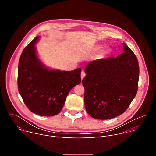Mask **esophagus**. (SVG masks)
I'll list each match as a JSON object with an SVG mask.
<instances>
[{
  "mask_svg": "<svg viewBox=\"0 0 156 156\" xmlns=\"http://www.w3.org/2000/svg\"><path fill=\"white\" fill-rule=\"evenodd\" d=\"M86 76V73L84 71H82L81 73V80L83 79V78Z\"/></svg>",
  "mask_w": 156,
  "mask_h": 156,
  "instance_id": "esophagus-1",
  "label": "esophagus"
}]
</instances>
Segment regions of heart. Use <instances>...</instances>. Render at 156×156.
Here are the masks:
<instances>
[{
  "label": "heart",
  "mask_w": 156,
  "mask_h": 156,
  "mask_svg": "<svg viewBox=\"0 0 156 156\" xmlns=\"http://www.w3.org/2000/svg\"><path fill=\"white\" fill-rule=\"evenodd\" d=\"M101 48V47H98V49H100Z\"/></svg>",
  "instance_id": "heart-1"
}]
</instances>
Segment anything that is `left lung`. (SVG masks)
I'll return each instance as SVG.
<instances>
[{
	"label": "left lung",
	"mask_w": 156,
	"mask_h": 156,
	"mask_svg": "<svg viewBox=\"0 0 156 156\" xmlns=\"http://www.w3.org/2000/svg\"><path fill=\"white\" fill-rule=\"evenodd\" d=\"M123 50L115 58L93 60L85 66L84 105L94 119L107 120L121 115L137 93L138 59L124 42Z\"/></svg>",
	"instance_id": "8db88e82"
}]
</instances>
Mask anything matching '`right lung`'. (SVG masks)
Here are the masks:
<instances>
[{"label": "right lung", "instance_id": "obj_1", "mask_svg": "<svg viewBox=\"0 0 156 156\" xmlns=\"http://www.w3.org/2000/svg\"><path fill=\"white\" fill-rule=\"evenodd\" d=\"M36 36L24 49L18 63V91L28 109L40 116L51 117L62 109L66 96L81 81L80 68L72 71L52 70L39 58Z\"/></svg>", "mask_w": 156, "mask_h": 156}]
</instances>
